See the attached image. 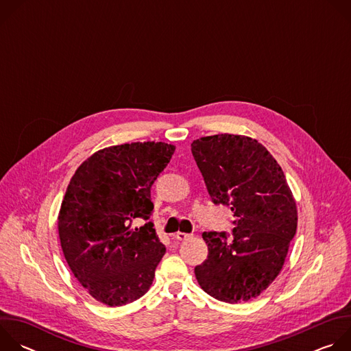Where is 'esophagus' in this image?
Wrapping results in <instances>:
<instances>
[{
  "mask_svg": "<svg viewBox=\"0 0 351 351\" xmlns=\"http://www.w3.org/2000/svg\"><path fill=\"white\" fill-rule=\"evenodd\" d=\"M176 240H186V239H189V237H191V234H189V233H183V232H178V233H175V236H173Z\"/></svg>",
  "mask_w": 351,
  "mask_h": 351,
  "instance_id": "esophagus-1",
  "label": "esophagus"
}]
</instances>
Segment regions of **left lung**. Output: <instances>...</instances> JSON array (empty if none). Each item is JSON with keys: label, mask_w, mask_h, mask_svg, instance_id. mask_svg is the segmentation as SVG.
Returning a JSON list of instances; mask_svg holds the SVG:
<instances>
[{"label": "left lung", "mask_w": 351, "mask_h": 351, "mask_svg": "<svg viewBox=\"0 0 351 351\" xmlns=\"http://www.w3.org/2000/svg\"><path fill=\"white\" fill-rule=\"evenodd\" d=\"M191 153L215 204L230 206L233 240L204 232L207 260L194 268L202 289L237 304L260 295L280 274L297 230V207L285 173L258 140L214 134L191 143Z\"/></svg>", "instance_id": "1"}]
</instances>
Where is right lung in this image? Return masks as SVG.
Masks as SVG:
<instances>
[{
  "label": "right lung",
  "mask_w": 351,
  "mask_h": 351,
  "mask_svg": "<svg viewBox=\"0 0 351 351\" xmlns=\"http://www.w3.org/2000/svg\"><path fill=\"white\" fill-rule=\"evenodd\" d=\"M175 145L136 141L98 149L72 176L58 214L64 257L97 302L121 307L153 285L167 248L149 219L154 180L171 161Z\"/></svg>",
  "instance_id": "1"
}]
</instances>
